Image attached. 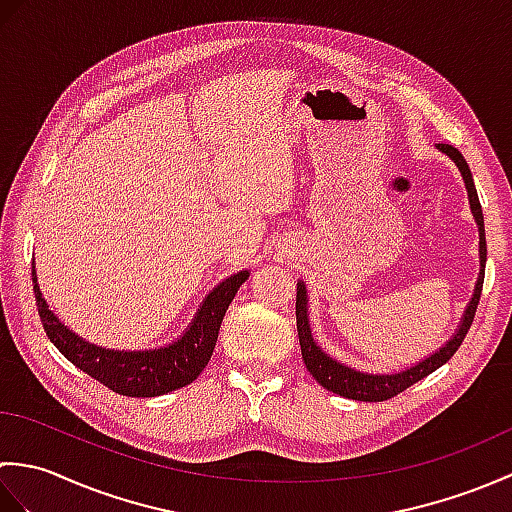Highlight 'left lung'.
I'll list each match as a JSON object with an SVG mask.
<instances>
[{
	"instance_id": "obj_1",
	"label": "left lung",
	"mask_w": 512,
	"mask_h": 512,
	"mask_svg": "<svg viewBox=\"0 0 512 512\" xmlns=\"http://www.w3.org/2000/svg\"><path fill=\"white\" fill-rule=\"evenodd\" d=\"M438 149L442 151V154H447L455 162V165H458L462 178H464L466 193H469V204H471L473 217L477 222V228H480V277H477L473 297L469 301V306H466V310H464V317L458 325V330H455V334L440 347L436 354L427 356L424 361L405 369V372L367 374V372H358V369H354V367H347V365L339 363L336 358L325 354L321 347L314 343L310 321H308V292H306V284L299 281L297 284V332H299L303 363H306L308 372L314 376V380H317L321 387L332 391V394H339L343 398H352V400H363V402H380V400L394 398L400 394V391H405L407 387L418 383V380L429 376L431 372H436L438 367L447 363L449 358L458 352V347L462 345L466 332L471 330L477 303H480V295H482L484 266H486V237H484L482 204H480V198H477V189H475V182L471 176V169H469V165H466L464 156L453 145H438Z\"/></svg>"
}]
</instances>
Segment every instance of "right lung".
I'll list each match as a JSON object with an SVG mask.
<instances>
[{
	"mask_svg": "<svg viewBox=\"0 0 512 512\" xmlns=\"http://www.w3.org/2000/svg\"><path fill=\"white\" fill-rule=\"evenodd\" d=\"M246 279L248 270H242V273L231 275L224 279L220 286L213 288L209 292V297L202 301L193 323L178 341L169 343L167 347H160V350L121 352L107 350V347L81 339V336L74 334L68 325H63L54 317V312L48 308L46 299L41 297L37 273L35 268H32L39 317L43 323V330H46L48 339L54 343V347H57L72 365L83 369L88 376L96 378L105 387L116 391V394L132 398H151L169 394V391H176L184 385H189L200 376L206 363L211 361L224 314L228 306H231L233 297L237 295L239 286H242Z\"/></svg>",
	"mask_w": 512,
	"mask_h": 512,
	"instance_id": "add662e5",
	"label": "right lung"
}]
</instances>
